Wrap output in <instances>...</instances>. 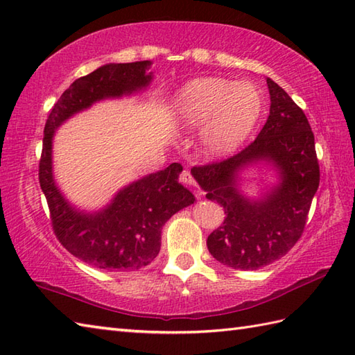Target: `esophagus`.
Returning <instances> with one entry per match:
<instances>
[{"label": "esophagus", "mask_w": 355, "mask_h": 355, "mask_svg": "<svg viewBox=\"0 0 355 355\" xmlns=\"http://www.w3.org/2000/svg\"><path fill=\"white\" fill-rule=\"evenodd\" d=\"M180 182L186 183V184H191V186H195V178L192 177L191 171H187V169H184L182 173H180Z\"/></svg>", "instance_id": "obj_1"}]
</instances>
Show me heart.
<instances>
[{
	"label": "heart",
	"mask_w": 355,
	"mask_h": 355,
	"mask_svg": "<svg viewBox=\"0 0 355 355\" xmlns=\"http://www.w3.org/2000/svg\"><path fill=\"white\" fill-rule=\"evenodd\" d=\"M262 110V96L253 84L220 78L192 80L182 88L173 112L184 128H205L202 146L223 154L238 146L252 131Z\"/></svg>",
	"instance_id": "1"
}]
</instances>
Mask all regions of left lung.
Returning a JSON list of instances; mask_svg holds the SVG:
<instances>
[{"instance_id": "obj_1", "label": "left lung", "mask_w": 355, "mask_h": 355, "mask_svg": "<svg viewBox=\"0 0 355 355\" xmlns=\"http://www.w3.org/2000/svg\"><path fill=\"white\" fill-rule=\"evenodd\" d=\"M270 116L250 145L224 160L193 166L192 175L206 198L224 207V223L210 233L214 258L236 270H256L281 259L302 236L320 182L311 126L305 112L276 82L267 79ZM253 159L273 162L283 182L262 202L244 199L236 189L239 167Z\"/></svg>"}]
</instances>
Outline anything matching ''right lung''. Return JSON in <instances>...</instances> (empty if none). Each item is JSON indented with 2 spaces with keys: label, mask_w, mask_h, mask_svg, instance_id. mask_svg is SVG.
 <instances>
[{
  "label": "right lung",
  "mask_w": 355,
  "mask_h": 355,
  "mask_svg": "<svg viewBox=\"0 0 355 355\" xmlns=\"http://www.w3.org/2000/svg\"><path fill=\"white\" fill-rule=\"evenodd\" d=\"M149 61L108 64L76 79L51 108L44 128L40 158V184L47 200L51 227L67 250L101 270H139L160 252L162 227L180 209L193 202V195L178 183L182 164L172 163L125 187L99 214L74 210L64 200L51 175L53 132L65 119L89 105L130 94L146 87Z\"/></svg>",
  "instance_id": "right-lung-1"
}]
</instances>
